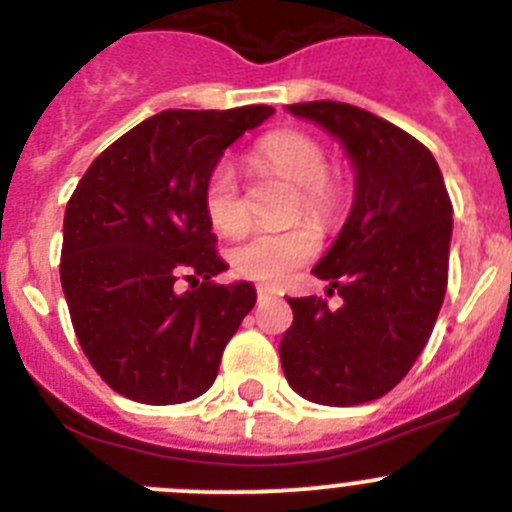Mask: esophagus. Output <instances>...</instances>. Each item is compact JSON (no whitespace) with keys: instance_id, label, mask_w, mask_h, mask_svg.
Returning a JSON list of instances; mask_svg holds the SVG:
<instances>
[{"instance_id":"esophagus-1","label":"esophagus","mask_w":512,"mask_h":512,"mask_svg":"<svg viewBox=\"0 0 512 512\" xmlns=\"http://www.w3.org/2000/svg\"><path fill=\"white\" fill-rule=\"evenodd\" d=\"M256 297H259V300H271V297H274V289L259 287L256 289Z\"/></svg>"}]
</instances>
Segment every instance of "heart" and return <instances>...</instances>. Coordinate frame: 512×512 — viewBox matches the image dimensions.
<instances>
[{
	"mask_svg": "<svg viewBox=\"0 0 512 512\" xmlns=\"http://www.w3.org/2000/svg\"><path fill=\"white\" fill-rule=\"evenodd\" d=\"M251 161L256 169L277 176L289 187H297V202L292 217L312 223H330L338 212L341 189L328 174V153L318 140L297 130L271 133L253 148ZM202 210L207 223L223 235H238L248 223L246 202L233 166L220 161L210 169L202 187ZM318 233L310 225H297L284 233H253L235 243L228 251V261L238 277L253 282H282L287 274L318 253Z\"/></svg>",
	"mask_w": 512,
	"mask_h": 512,
	"instance_id": "1",
	"label": "heart"
}]
</instances>
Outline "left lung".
I'll list each match as a JSON object with an SVG mask.
<instances>
[{"label": "left lung", "mask_w": 512, "mask_h": 512, "mask_svg": "<svg viewBox=\"0 0 512 512\" xmlns=\"http://www.w3.org/2000/svg\"><path fill=\"white\" fill-rule=\"evenodd\" d=\"M287 110L341 140L356 194L336 243L312 269L341 307L289 297L295 320L279 356L297 395L348 408L387 395L431 338L449 282L454 207L433 153L392 122L330 99Z\"/></svg>", "instance_id": "8db88e82"}]
</instances>
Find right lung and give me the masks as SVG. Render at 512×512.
<instances>
[{
  "label": "right lung",
  "mask_w": 512,
  "mask_h": 512,
  "mask_svg": "<svg viewBox=\"0 0 512 512\" xmlns=\"http://www.w3.org/2000/svg\"><path fill=\"white\" fill-rule=\"evenodd\" d=\"M269 115L266 104L158 112L76 184L63 217V295L89 364L120 395L146 405L200 397L256 305L248 282H212L228 264L202 187L225 148Z\"/></svg>",
  "instance_id": "1"
}]
</instances>
